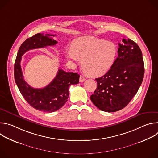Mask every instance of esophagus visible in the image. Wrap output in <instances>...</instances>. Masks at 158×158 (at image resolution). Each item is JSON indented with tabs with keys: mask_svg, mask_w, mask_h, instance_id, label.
Segmentation results:
<instances>
[{
	"mask_svg": "<svg viewBox=\"0 0 158 158\" xmlns=\"http://www.w3.org/2000/svg\"><path fill=\"white\" fill-rule=\"evenodd\" d=\"M84 81H85V78H84L83 76H80V77H79V81H80L81 82H84Z\"/></svg>",
	"mask_w": 158,
	"mask_h": 158,
	"instance_id": "34e87169",
	"label": "esophagus"
}]
</instances>
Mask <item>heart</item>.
<instances>
[{"mask_svg": "<svg viewBox=\"0 0 158 158\" xmlns=\"http://www.w3.org/2000/svg\"><path fill=\"white\" fill-rule=\"evenodd\" d=\"M68 60H82V67L87 75L99 77L106 74L113 65L118 55L116 44L92 36L74 39L71 49L65 51Z\"/></svg>", "mask_w": 158, "mask_h": 158, "instance_id": "heart-1", "label": "heart"}]
</instances>
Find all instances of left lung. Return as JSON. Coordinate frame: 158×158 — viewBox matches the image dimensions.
<instances>
[{
    "label": "left lung",
    "instance_id": "obj_1",
    "mask_svg": "<svg viewBox=\"0 0 158 158\" xmlns=\"http://www.w3.org/2000/svg\"><path fill=\"white\" fill-rule=\"evenodd\" d=\"M119 44L118 57L103 76L96 78L97 88L91 96L93 103L108 112L124 108L136 95L143 82L144 65L138 44L128 39Z\"/></svg>",
    "mask_w": 158,
    "mask_h": 158
}]
</instances>
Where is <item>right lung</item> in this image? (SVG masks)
Instances as JSON below:
<instances>
[{"label": "right lung", "instance_id": "obj_1", "mask_svg": "<svg viewBox=\"0 0 158 158\" xmlns=\"http://www.w3.org/2000/svg\"><path fill=\"white\" fill-rule=\"evenodd\" d=\"M51 36L56 35L37 34L28 38L21 44L14 64V78L19 91L26 101L37 110L52 112L61 108L69 98V87L79 83V75L59 69L52 81L44 88L34 89L24 79L20 60L25 52L34 49L55 46L57 42Z\"/></svg>", "mask_w": 158, "mask_h": 158}]
</instances>
